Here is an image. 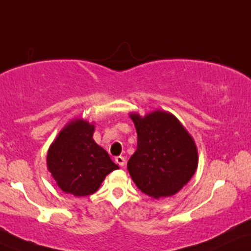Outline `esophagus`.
Instances as JSON below:
<instances>
[{"label":"esophagus","mask_w":251,"mask_h":251,"mask_svg":"<svg viewBox=\"0 0 251 251\" xmlns=\"http://www.w3.org/2000/svg\"><path fill=\"white\" fill-rule=\"evenodd\" d=\"M116 162L118 163L120 167H124V166H125V163H126V158L124 156H117L116 157Z\"/></svg>","instance_id":"obj_1"}]
</instances>
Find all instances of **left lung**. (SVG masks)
Returning a JSON list of instances; mask_svg holds the SVG:
<instances>
[{"mask_svg": "<svg viewBox=\"0 0 251 251\" xmlns=\"http://www.w3.org/2000/svg\"><path fill=\"white\" fill-rule=\"evenodd\" d=\"M138 147L127 169L139 190L153 198L175 195L196 173L198 154L192 138L170 113L131 115Z\"/></svg>", "mask_w": 251, "mask_h": 251, "instance_id": "1", "label": "left lung"}]
</instances>
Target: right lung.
Listing matches in <instances>:
<instances>
[{"instance_id": "add662e5", "label": "right lung", "mask_w": 251, "mask_h": 251, "mask_svg": "<svg viewBox=\"0 0 251 251\" xmlns=\"http://www.w3.org/2000/svg\"><path fill=\"white\" fill-rule=\"evenodd\" d=\"M94 125L75 120L60 132L47 154V167L60 189L75 197L93 195L107 174L118 169L93 139Z\"/></svg>"}]
</instances>
